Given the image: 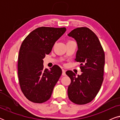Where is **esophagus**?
Instances as JSON below:
<instances>
[{"mask_svg":"<svg viewBox=\"0 0 120 120\" xmlns=\"http://www.w3.org/2000/svg\"><path fill=\"white\" fill-rule=\"evenodd\" d=\"M62 75H63V76H65V75H66L65 70L64 69H62Z\"/></svg>","mask_w":120,"mask_h":120,"instance_id":"obj_1","label":"esophagus"}]
</instances>
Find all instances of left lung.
Masks as SVG:
<instances>
[{"instance_id":"8db88e82","label":"left lung","mask_w":120,"mask_h":120,"mask_svg":"<svg viewBox=\"0 0 120 120\" xmlns=\"http://www.w3.org/2000/svg\"><path fill=\"white\" fill-rule=\"evenodd\" d=\"M76 41L75 60L81 63L82 74L76 76L71 70L66 74L71 79L68 95L72 102L82 105L90 103L101 89L103 81L105 54L97 35L87 27L74 29L68 34Z\"/></svg>"}]
</instances>
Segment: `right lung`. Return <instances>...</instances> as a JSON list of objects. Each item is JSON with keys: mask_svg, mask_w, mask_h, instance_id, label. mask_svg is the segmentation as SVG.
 <instances>
[{"mask_svg": "<svg viewBox=\"0 0 120 120\" xmlns=\"http://www.w3.org/2000/svg\"><path fill=\"white\" fill-rule=\"evenodd\" d=\"M66 30L65 27L38 28L21 44L18 60L19 82L23 93L32 102L48 101L62 75L61 68L57 65L44 69L43 59Z\"/></svg>", "mask_w": 120, "mask_h": 120, "instance_id": "right-lung-1", "label": "right lung"}]
</instances>
